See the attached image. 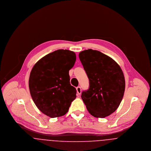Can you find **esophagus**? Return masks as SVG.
Wrapping results in <instances>:
<instances>
[{
    "instance_id": "1",
    "label": "esophagus",
    "mask_w": 151,
    "mask_h": 151,
    "mask_svg": "<svg viewBox=\"0 0 151 151\" xmlns=\"http://www.w3.org/2000/svg\"><path fill=\"white\" fill-rule=\"evenodd\" d=\"M76 91H77V94L78 95L81 94V89L80 86H78L76 88Z\"/></svg>"
}]
</instances>
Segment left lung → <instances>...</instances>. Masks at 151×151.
Returning a JSON list of instances; mask_svg holds the SVG:
<instances>
[{
	"instance_id": "obj_1",
	"label": "left lung",
	"mask_w": 151,
	"mask_h": 151,
	"mask_svg": "<svg viewBox=\"0 0 151 151\" xmlns=\"http://www.w3.org/2000/svg\"><path fill=\"white\" fill-rule=\"evenodd\" d=\"M79 57L89 80V88L81 97L91 115L108 116L118 108L124 95L122 69L114 60L99 51H83Z\"/></svg>"
}]
</instances>
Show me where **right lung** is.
<instances>
[{"instance_id": "add662e5", "label": "right lung", "mask_w": 151, "mask_h": 151, "mask_svg": "<svg viewBox=\"0 0 151 151\" xmlns=\"http://www.w3.org/2000/svg\"><path fill=\"white\" fill-rule=\"evenodd\" d=\"M76 58L73 51L59 49L40 59L30 72L32 98L38 109L50 118L65 114L76 97V90L70 84L69 75Z\"/></svg>"}]
</instances>
